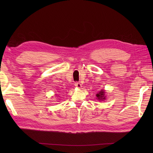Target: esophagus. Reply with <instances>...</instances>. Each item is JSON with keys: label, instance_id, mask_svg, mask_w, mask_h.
I'll return each mask as SVG.
<instances>
[{"label": "esophagus", "instance_id": "34e87169", "mask_svg": "<svg viewBox=\"0 0 153 153\" xmlns=\"http://www.w3.org/2000/svg\"><path fill=\"white\" fill-rule=\"evenodd\" d=\"M74 85L76 87H77V88H81V87H82V84L79 82H75Z\"/></svg>", "mask_w": 153, "mask_h": 153}]
</instances>
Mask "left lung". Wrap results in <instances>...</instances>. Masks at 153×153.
<instances>
[{
    "instance_id": "1",
    "label": "left lung",
    "mask_w": 153,
    "mask_h": 153,
    "mask_svg": "<svg viewBox=\"0 0 153 153\" xmlns=\"http://www.w3.org/2000/svg\"><path fill=\"white\" fill-rule=\"evenodd\" d=\"M105 91L104 90H101L99 93H98V94H97L96 96L97 97V99L99 100H105Z\"/></svg>"
}]
</instances>
